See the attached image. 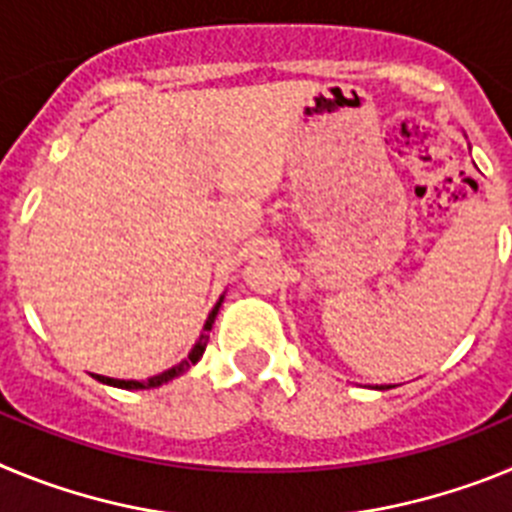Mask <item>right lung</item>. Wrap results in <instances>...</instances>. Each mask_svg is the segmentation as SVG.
I'll return each instance as SVG.
<instances>
[{
	"label": "right lung",
	"instance_id": "1",
	"mask_svg": "<svg viewBox=\"0 0 512 512\" xmlns=\"http://www.w3.org/2000/svg\"><path fill=\"white\" fill-rule=\"evenodd\" d=\"M220 302H223V300H220ZM220 302H217V305L212 307L210 318H207L205 330H202L200 341L194 343L192 354H189L187 359L182 361V364L171 366V369H166L164 374H156V377L146 379V382H135V379H110V377H99V374H97V379H99V382H104V384H112V387H120V390H148V387H158V384H164V382H169V379H174V377H179V374H184L189 369V366L197 364V361H200V356L205 354V346H207V341H210V333H207V330H210L212 323H215V315H217V310H220Z\"/></svg>",
	"mask_w": 512,
	"mask_h": 512
}]
</instances>
